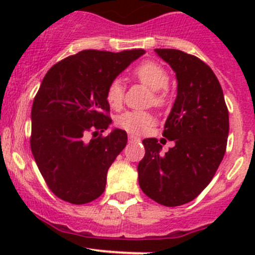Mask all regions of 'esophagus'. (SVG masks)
Here are the masks:
<instances>
[{
	"mask_svg": "<svg viewBox=\"0 0 255 255\" xmlns=\"http://www.w3.org/2000/svg\"><path fill=\"white\" fill-rule=\"evenodd\" d=\"M128 140H129V143H133V142H139L140 139L138 137H135V135L130 134V135H128Z\"/></svg>",
	"mask_w": 255,
	"mask_h": 255,
	"instance_id": "esophagus-1",
	"label": "esophagus"
}]
</instances>
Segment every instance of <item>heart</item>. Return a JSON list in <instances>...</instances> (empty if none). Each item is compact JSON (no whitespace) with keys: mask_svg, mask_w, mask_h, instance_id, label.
Returning a JSON list of instances; mask_svg holds the SVG:
<instances>
[{"mask_svg":"<svg viewBox=\"0 0 255 255\" xmlns=\"http://www.w3.org/2000/svg\"><path fill=\"white\" fill-rule=\"evenodd\" d=\"M134 75L140 82L153 90V101L155 105L163 106L166 102L165 90L169 85V74L168 71L155 61H143L142 64L134 69ZM123 91L122 81L120 79H115L110 82L106 90V101L112 109H118L123 102ZM116 123L120 128L133 133V134H142L148 130L151 126L155 123V117L150 112L143 111H127L118 116Z\"/></svg>","mask_w":255,"mask_h":255,"instance_id":"1","label":"heart"}]
</instances>
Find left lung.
<instances>
[{
	"label": "left lung",
	"mask_w": 255,
	"mask_h": 255,
	"mask_svg": "<svg viewBox=\"0 0 255 255\" xmlns=\"http://www.w3.org/2000/svg\"><path fill=\"white\" fill-rule=\"evenodd\" d=\"M176 74L177 96L163 135L174 146L160 154L156 138L143 140L138 164L142 191L158 204L180 206L196 199L215 176L227 146L228 109L212 69L176 49H155Z\"/></svg>",
	"instance_id": "8db88e82"
}]
</instances>
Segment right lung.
<instances>
[{
    "label": "right lung",
    "instance_id": "right-lung-1",
    "mask_svg": "<svg viewBox=\"0 0 255 255\" xmlns=\"http://www.w3.org/2000/svg\"><path fill=\"white\" fill-rule=\"evenodd\" d=\"M145 51H79L51 66L32 106L30 149L50 191L84 205L101 196L109 168L127 144V133L113 129L106 90ZM87 132L93 133L87 140Z\"/></svg>",
    "mask_w": 255,
    "mask_h": 255
}]
</instances>
